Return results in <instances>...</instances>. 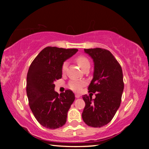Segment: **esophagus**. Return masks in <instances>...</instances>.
I'll list each match as a JSON object with an SVG mask.
<instances>
[{
	"instance_id": "34e87169",
	"label": "esophagus",
	"mask_w": 149,
	"mask_h": 149,
	"mask_svg": "<svg viewBox=\"0 0 149 149\" xmlns=\"http://www.w3.org/2000/svg\"><path fill=\"white\" fill-rule=\"evenodd\" d=\"M81 96V95L80 94H79V93H75V97H76V98H79Z\"/></svg>"
}]
</instances>
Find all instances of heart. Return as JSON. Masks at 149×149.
Listing matches in <instances>:
<instances>
[{
    "label": "heart",
    "instance_id": "b5f03b06",
    "mask_svg": "<svg viewBox=\"0 0 149 149\" xmlns=\"http://www.w3.org/2000/svg\"><path fill=\"white\" fill-rule=\"evenodd\" d=\"M76 62L77 64L79 65V66L83 70L84 68L87 65H90V63L89 60H88L86 57L80 56H78L76 58ZM68 67V62H65L63 64L62 66V72L64 73L65 70L67 69ZM85 82L83 81H79V80H72L70 83V89H72L74 91L78 92L82 89V87L84 86Z\"/></svg>",
    "mask_w": 149,
    "mask_h": 149
}]
</instances>
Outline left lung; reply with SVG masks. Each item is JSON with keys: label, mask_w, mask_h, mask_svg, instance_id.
<instances>
[{"label": "left lung", "mask_w": 149, "mask_h": 149, "mask_svg": "<svg viewBox=\"0 0 149 149\" xmlns=\"http://www.w3.org/2000/svg\"><path fill=\"white\" fill-rule=\"evenodd\" d=\"M94 62L93 77L88 89L95 99L85 95L82 118L87 125L101 127L108 124L119 108L124 87L122 70L109 50L96 48L84 49Z\"/></svg>", "instance_id": "1"}]
</instances>
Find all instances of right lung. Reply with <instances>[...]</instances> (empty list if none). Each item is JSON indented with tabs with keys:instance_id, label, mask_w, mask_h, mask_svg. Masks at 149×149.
I'll return each mask as SVG.
<instances>
[{
	"instance_id": "add662e5",
	"label": "right lung",
	"mask_w": 149,
	"mask_h": 149,
	"mask_svg": "<svg viewBox=\"0 0 149 149\" xmlns=\"http://www.w3.org/2000/svg\"><path fill=\"white\" fill-rule=\"evenodd\" d=\"M77 51L76 49L48 47L29 66L26 87L29 107L40 124L48 129H57L66 122L75 95L70 90L59 95L54 91V83L61 79L64 62Z\"/></svg>"
}]
</instances>
